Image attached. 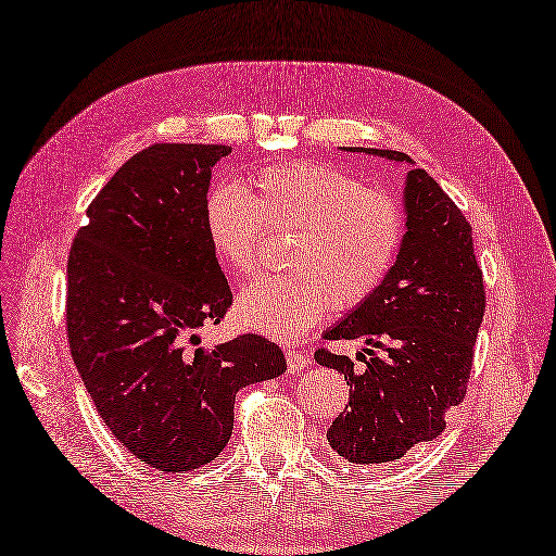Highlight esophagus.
<instances>
[{
    "mask_svg": "<svg viewBox=\"0 0 556 556\" xmlns=\"http://www.w3.org/2000/svg\"><path fill=\"white\" fill-rule=\"evenodd\" d=\"M286 358H288V372L290 375H300L302 370H306L311 365V358L306 354H302V351H294V349L288 351Z\"/></svg>",
    "mask_w": 556,
    "mask_h": 556,
    "instance_id": "obj_1",
    "label": "esophagus"
}]
</instances>
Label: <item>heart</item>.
<instances>
[{
	"label": "heart",
	"mask_w": 556,
	"mask_h": 556,
	"mask_svg": "<svg viewBox=\"0 0 556 556\" xmlns=\"http://www.w3.org/2000/svg\"><path fill=\"white\" fill-rule=\"evenodd\" d=\"M207 240L231 274L256 266L266 226L292 231L290 274L264 276L236 300L242 328L300 340L334 306L365 304L394 268L405 238L396 198L323 162H292L252 174L250 193L214 184L202 205Z\"/></svg>",
	"instance_id": "heart-1"
}]
</instances>
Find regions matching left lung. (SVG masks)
I'll return each instance as SVG.
<instances>
[{
	"mask_svg": "<svg viewBox=\"0 0 556 556\" xmlns=\"http://www.w3.org/2000/svg\"><path fill=\"white\" fill-rule=\"evenodd\" d=\"M365 153L413 165L399 151L365 148ZM403 205L405 238L391 274L368 302L325 330V340H363L371 358L358 354L363 368H354L349 356L328 349L314 354L351 387L328 443L354 465L394 463L413 445L441 434L445 413L467 394L485 311L465 214L425 169L405 176Z\"/></svg>",
	"mask_w": 556,
	"mask_h": 556,
	"instance_id": "1",
	"label": "left lung"
}]
</instances>
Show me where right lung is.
Listing matches in <instances>:
<instances>
[{"label": "right lung", "mask_w": 556, "mask_h": 556, "mask_svg": "<svg viewBox=\"0 0 556 556\" xmlns=\"http://www.w3.org/2000/svg\"><path fill=\"white\" fill-rule=\"evenodd\" d=\"M228 146L155 143L122 165L87 207L67 256V342L113 437L165 473L212 463L233 434L236 394L288 370L260 334L200 346L231 288L202 205Z\"/></svg>", "instance_id": "add662e5"}]
</instances>
